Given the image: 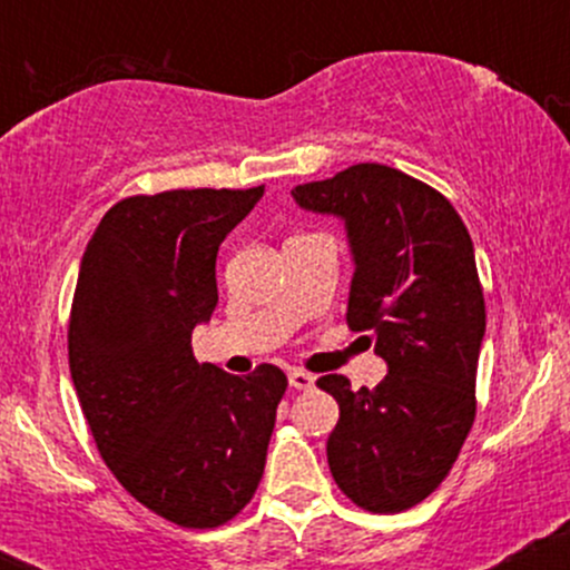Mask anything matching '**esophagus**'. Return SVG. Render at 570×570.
<instances>
[{
    "label": "esophagus",
    "instance_id": "1",
    "mask_svg": "<svg viewBox=\"0 0 570 570\" xmlns=\"http://www.w3.org/2000/svg\"><path fill=\"white\" fill-rule=\"evenodd\" d=\"M289 385H292V389H297V391L313 389V375H307V372H303V370H292L289 372Z\"/></svg>",
    "mask_w": 570,
    "mask_h": 570
}]
</instances>
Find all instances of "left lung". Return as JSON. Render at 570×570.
Returning <instances> with one entry per match:
<instances>
[{
	"instance_id": "8db88e82",
	"label": "left lung",
	"mask_w": 570,
	"mask_h": 570,
	"mask_svg": "<svg viewBox=\"0 0 570 570\" xmlns=\"http://www.w3.org/2000/svg\"><path fill=\"white\" fill-rule=\"evenodd\" d=\"M294 200L345 219L353 263L345 322L372 332L389 375L351 391L316 385L340 421L326 461L356 507L394 514L429 499L453 469L476 415L485 297L466 225L440 189L381 163H358L292 189Z\"/></svg>"
}]
</instances>
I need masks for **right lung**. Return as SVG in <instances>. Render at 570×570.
<instances>
[{"instance_id":"right-lung-1","label":"right lung","mask_w":570,"mask_h":570,"mask_svg":"<svg viewBox=\"0 0 570 570\" xmlns=\"http://www.w3.org/2000/svg\"><path fill=\"white\" fill-rule=\"evenodd\" d=\"M252 189L130 195L82 254L69 370L109 472L179 528L230 522L257 493L286 391L276 364L238 377L198 364L195 324L217 307V252L257 206Z\"/></svg>"}]
</instances>
